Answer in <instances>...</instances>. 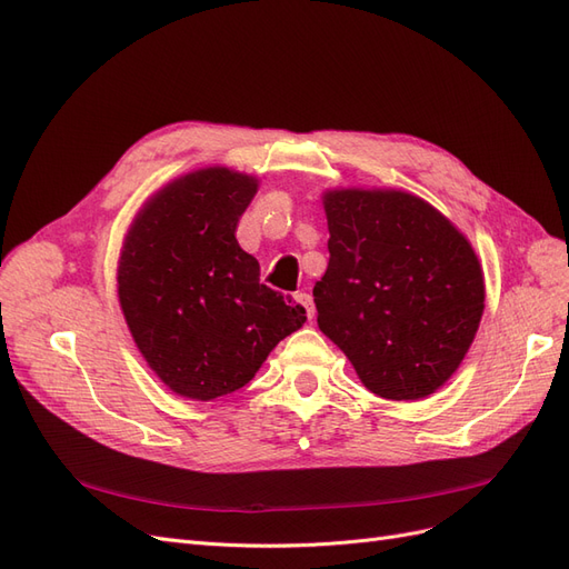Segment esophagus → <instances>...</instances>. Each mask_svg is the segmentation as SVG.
Masks as SVG:
<instances>
[{
  "mask_svg": "<svg viewBox=\"0 0 569 569\" xmlns=\"http://www.w3.org/2000/svg\"><path fill=\"white\" fill-rule=\"evenodd\" d=\"M297 301L306 308V318H308V320H313V316H316V303H313V297H311V295H306V291H299V295H297Z\"/></svg>",
  "mask_w": 569,
  "mask_h": 569,
  "instance_id": "34e87169",
  "label": "esophagus"
}]
</instances>
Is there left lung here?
<instances>
[{"label": "left lung", "instance_id": "obj_1", "mask_svg": "<svg viewBox=\"0 0 569 569\" xmlns=\"http://www.w3.org/2000/svg\"><path fill=\"white\" fill-rule=\"evenodd\" d=\"M330 263L313 287L318 327L360 382L391 401L435 393L485 313L481 266L453 222L396 189L322 197Z\"/></svg>", "mask_w": 569, "mask_h": 569}]
</instances>
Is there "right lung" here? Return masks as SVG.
Here are the masks:
<instances>
[{
	"label": "right lung",
	"mask_w": 569,
	"mask_h": 569,
	"mask_svg": "<svg viewBox=\"0 0 569 569\" xmlns=\"http://www.w3.org/2000/svg\"><path fill=\"white\" fill-rule=\"evenodd\" d=\"M256 178L203 168L166 184L137 213L118 261V301L149 368L180 396L242 389L306 308L261 284L237 244Z\"/></svg>",
	"instance_id": "add662e5"
}]
</instances>
